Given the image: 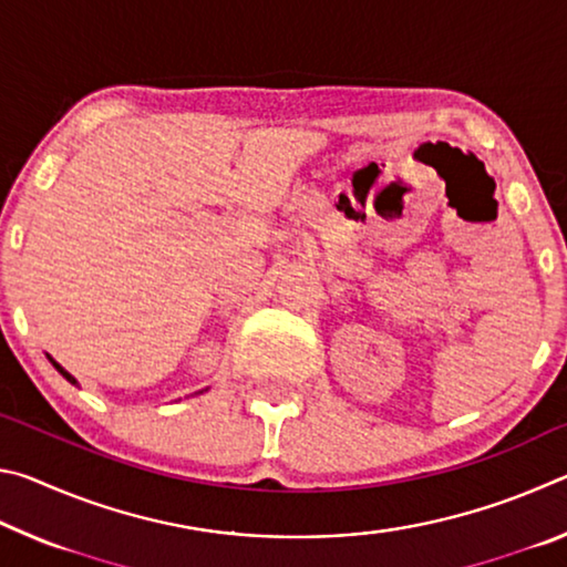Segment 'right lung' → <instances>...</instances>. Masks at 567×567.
<instances>
[{
    "label": "right lung",
    "mask_w": 567,
    "mask_h": 567,
    "mask_svg": "<svg viewBox=\"0 0 567 567\" xmlns=\"http://www.w3.org/2000/svg\"><path fill=\"white\" fill-rule=\"evenodd\" d=\"M50 362L54 364V368H56V372H62V378H66V380H70V382H72V385H76V380H74V378L70 375V372H66V370L62 368V364H60V362H54L52 358H50Z\"/></svg>",
    "instance_id": "1"
}]
</instances>
